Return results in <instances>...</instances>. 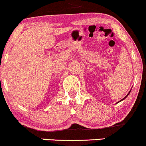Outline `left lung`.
<instances>
[{
	"instance_id": "8db88e82",
	"label": "left lung",
	"mask_w": 146,
	"mask_h": 146,
	"mask_svg": "<svg viewBox=\"0 0 146 146\" xmlns=\"http://www.w3.org/2000/svg\"><path fill=\"white\" fill-rule=\"evenodd\" d=\"M129 94H127V96H128V95H129ZM127 96H125V97L124 98H123L122 100H124V99H125V98H127ZM121 100H120V101H119V102H121Z\"/></svg>"
}]
</instances>
